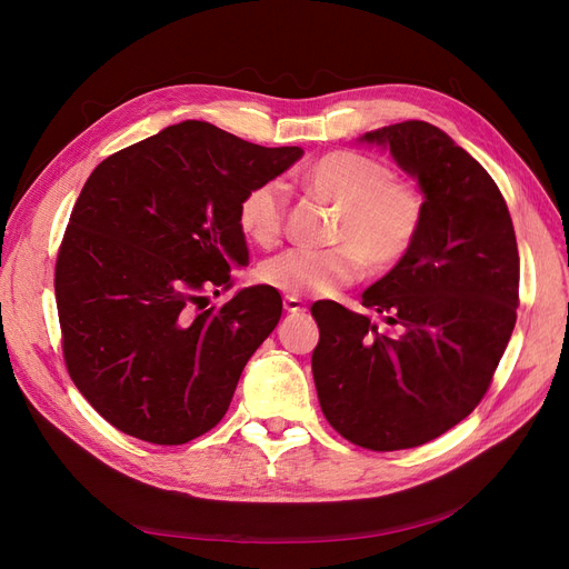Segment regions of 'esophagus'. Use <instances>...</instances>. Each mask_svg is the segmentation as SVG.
Segmentation results:
<instances>
[{
  "mask_svg": "<svg viewBox=\"0 0 569 569\" xmlns=\"http://www.w3.org/2000/svg\"><path fill=\"white\" fill-rule=\"evenodd\" d=\"M283 309L288 313H300V311H307V305L300 300V297L288 295V297H283Z\"/></svg>",
  "mask_w": 569,
  "mask_h": 569,
  "instance_id": "34e87169",
  "label": "esophagus"
}]
</instances>
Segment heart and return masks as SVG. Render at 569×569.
<instances>
[{"mask_svg":"<svg viewBox=\"0 0 569 569\" xmlns=\"http://www.w3.org/2000/svg\"><path fill=\"white\" fill-rule=\"evenodd\" d=\"M307 187L339 204L332 249H288L258 267V279L288 295L332 292L360 277L367 264L387 269L399 262L420 234L425 200L395 179L385 163L339 149L305 172ZM286 193L279 182H262L237 204V223L258 247L281 237Z\"/></svg>","mask_w":569,"mask_h":569,"instance_id":"1","label":"heart"}]
</instances>
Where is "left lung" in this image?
Masks as SVG:
<instances>
[{"instance_id":"left-lung-1","label":"left lung","mask_w":569,"mask_h":569,"mask_svg":"<svg viewBox=\"0 0 569 569\" xmlns=\"http://www.w3.org/2000/svg\"><path fill=\"white\" fill-rule=\"evenodd\" d=\"M360 142L390 149L425 193L408 253L362 292L385 318L311 307L320 408L346 440L408 450L457 427L489 390L519 307L515 226L491 174L429 122L390 124Z\"/></svg>"}]
</instances>
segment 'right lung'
<instances>
[{
	"instance_id": "right-lung-1",
	"label": "right lung",
	"mask_w": 569,
	"mask_h": 569,
	"mask_svg": "<svg viewBox=\"0 0 569 569\" xmlns=\"http://www.w3.org/2000/svg\"><path fill=\"white\" fill-rule=\"evenodd\" d=\"M302 154L187 119L89 174L54 297L71 380L114 429L184 445L221 422L283 302L251 286L217 309L207 290L230 288V269L249 260L239 200Z\"/></svg>"
}]
</instances>
